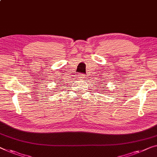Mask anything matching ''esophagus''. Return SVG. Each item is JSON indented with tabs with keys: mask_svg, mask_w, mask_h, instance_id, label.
I'll return each mask as SVG.
<instances>
[{
	"mask_svg": "<svg viewBox=\"0 0 157 157\" xmlns=\"http://www.w3.org/2000/svg\"><path fill=\"white\" fill-rule=\"evenodd\" d=\"M78 77L79 78L84 79V78H85V74H79Z\"/></svg>",
	"mask_w": 157,
	"mask_h": 157,
	"instance_id": "34e87169",
	"label": "esophagus"
}]
</instances>
